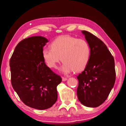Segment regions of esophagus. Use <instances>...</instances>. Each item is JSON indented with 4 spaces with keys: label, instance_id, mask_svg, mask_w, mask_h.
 I'll return each mask as SVG.
<instances>
[{
    "label": "esophagus",
    "instance_id": "esophagus-1",
    "mask_svg": "<svg viewBox=\"0 0 126 126\" xmlns=\"http://www.w3.org/2000/svg\"><path fill=\"white\" fill-rule=\"evenodd\" d=\"M67 80V78H64V77H62V81L64 82V81H66Z\"/></svg>",
    "mask_w": 126,
    "mask_h": 126
}]
</instances>
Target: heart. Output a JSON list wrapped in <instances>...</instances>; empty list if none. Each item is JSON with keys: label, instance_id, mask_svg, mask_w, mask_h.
I'll return each mask as SVG.
<instances>
[{"label": "heart", "instance_id": "obj_1", "mask_svg": "<svg viewBox=\"0 0 126 126\" xmlns=\"http://www.w3.org/2000/svg\"><path fill=\"white\" fill-rule=\"evenodd\" d=\"M50 48L43 49V58L48 67L54 69L62 60L64 63L61 71L64 74L83 70L90 58L91 49L88 43L70 35L57 38L51 43Z\"/></svg>", "mask_w": 126, "mask_h": 126}]
</instances>
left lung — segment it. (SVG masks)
Wrapping results in <instances>:
<instances>
[{
    "label": "left lung",
    "instance_id": "8db88e82",
    "mask_svg": "<svg viewBox=\"0 0 126 126\" xmlns=\"http://www.w3.org/2000/svg\"><path fill=\"white\" fill-rule=\"evenodd\" d=\"M91 49L88 64L77 77L79 101L88 107H97L106 101L116 80L114 60L106 44L92 34L82 31Z\"/></svg>",
    "mask_w": 126,
    "mask_h": 126
}]
</instances>
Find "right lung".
Segmentation results:
<instances>
[{"mask_svg":"<svg viewBox=\"0 0 126 126\" xmlns=\"http://www.w3.org/2000/svg\"><path fill=\"white\" fill-rule=\"evenodd\" d=\"M46 38L33 36L23 39L15 48L9 62L11 82L22 101L34 109L50 108L58 98L60 76L51 71L42 56Z\"/></svg>","mask_w":126,"mask_h":126,"instance_id":"obj_1","label":"right lung"}]
</instances>
